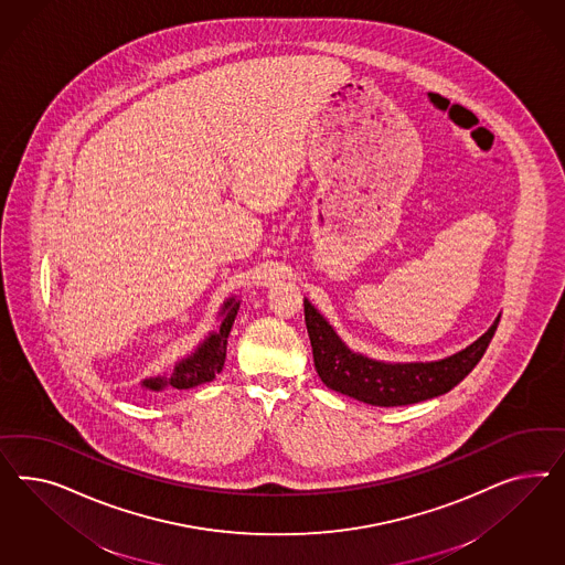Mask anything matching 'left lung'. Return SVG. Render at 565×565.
I'll use <instances>...</instances> for the list:
<instances>
[{
  "label": "left lung",
  "instance_id": "obj_1",
  "mask_svg": "<svg viewBox=\"0 0 565 565\" xmlns=\"http://www.w3.org/2000/svg\"><path fill=\"white\" fill-rule=\"evenodd\" d=\"M305 321L315 369L329 390L371 406H408L447 394L482 359L495 335V323L466 350L435 362H383L352 352L326 317L305 300Z\"/></svg>",
  "mask_w": 565,
  "mask_h": 565
}]
</instances>
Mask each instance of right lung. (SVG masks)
I'll return each instance as SVG.
<instances>
[{
    "mask_svg": "<svg viewBox=\"0 0 565 565\" xmlns=\"http://www.w3.org/2000/svg\"><path fill=\"white\" fill-rule=\"evenodd\" d=\"M239 300L234 296L223 302L222 326L217 331L209 333L205 342L201 343L190 356L180 360L170 371V375L149 376L142 381V387L151 392H161L166 387L173 390H190L206 381H213L223 369L225 350H227V335L238 315Z\"/></svg>",
    "mask_w": 565,
    "mask_h": 565,
    "instance_id": "right-lung-1",
    "label": "right lung"
}]
</instances>
